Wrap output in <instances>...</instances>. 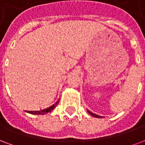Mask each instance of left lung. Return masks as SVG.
I'll list each match as a JSON object with an SVG mask.
<instances>
[{
	"label": "left lung",
	"mask_w": 145,
	"mask_h": 145,
	"mask_svg": "<svg viewBox=\"0 0 145 145\" xmlns=\"http://www.w3.org/2000/svg\"><path fill=\"white\" fill-rule=\"evenodd\" d=\"M87 112H88L89 113V114H90V115H92V116H93V117H95V118H102V116H100V115H96V114H95V113H92V112H90V111H89V110H87Z\"/></svg>",
	"instance_id": "8db88e82"
}]
</instances>
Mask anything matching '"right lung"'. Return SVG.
Wrapping results in <instances>:
<instances>
[{"label":"right lung","mask_w":145,"mask_h":145,"mask_svg":"<svg viewBox=\"0 0 145 145\" xmlns=\"http://www.w3.org/2000/svg\"><path fill=\"white\" fill-rule=\"evenodd\" d=\"M59 103V101L50 107L47 108H46V109H43V110H40V111H26L27 112L30 113V114H33V115H44V114H46L48 112H50L53 109V108H55L56 106L57 105V104Z\"/></svg>","instance_id":"1"}]
</instances>
